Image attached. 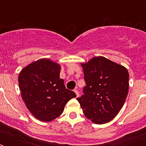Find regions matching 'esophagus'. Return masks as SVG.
Segmentation results:
<instances>
[{"label":"esophagus","mask_w":146,"mask_h":146,"mask_svg":"<svg viewBox=\"0 0 146 146\" xmlns=\"http://www.w3.org/2000/svg\"><path fill=\"white\" fill-rule=\"evenodd\" d=\"M74 92H75L76 95V97H79V96H80V93H79V92H78L77 89H74Z\"/></svg>","instance_id":"esophagus-1"}]
</instances>
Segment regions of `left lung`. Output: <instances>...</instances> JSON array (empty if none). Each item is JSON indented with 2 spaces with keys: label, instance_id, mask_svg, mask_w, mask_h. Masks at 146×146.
<instances>
[{
  "label": "left lung",
  "instance_id": "1",
  "mask_svg": "<svg viewBox=\"0 0 146 146\" xmlns=\"http://www.w3.org/2000/svg\"><path fill=\"white\" fill-rule=\"evenodd\" d=\"M85 86L76 99L84 115L96 124L110 122L124 104L129 92V72L125 66L107 59L94 57L81 63Z\"/></svg>",
  "mask_w": 146,
  "mask_h": 146
}]
</instances>
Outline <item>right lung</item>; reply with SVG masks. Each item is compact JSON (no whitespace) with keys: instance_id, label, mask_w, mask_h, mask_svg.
<instances>
[{"instance_id":"right-lung-1","label":"right lung","mask_w":146,"mask_h":146,"mask_svg":"<svg viewBox=\"0 0 146 146\" xmlns=\"http://www.w3.org/2000/svg\"><path fill=\"white\" fill-rule=\"evenodd\" d=\"M60 65L42 58L22 69L18 76L21 96L26 108L36 119L50 122L61 115L75 92L66 89L60 78Z\"/></svg>"}]
</instances>
